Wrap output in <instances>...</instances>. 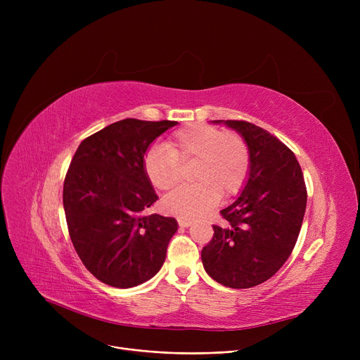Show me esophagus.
I'll return each mask as SVG.
<instances>
[{
    "label": "esophagus",
    "mask_w": 360,
    "mask_h": 360,
    "mask_svg": "<svg viewBox=\"0 0 360 360\" xmlns=\"http://www.w3.org/2000/svg\"><path fill=\"white\" fill-rule=\"evenodd\" d=\"M178 223H179V226H182V228H188V226L191 224V220L184 219V217H178Z\"/></svg>",
    "instance_id": "obj_1"
}]
</instances>
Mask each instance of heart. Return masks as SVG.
I'll use <instances>...</instances> for the list:
<instances>
[{
  "label": "heart",
  "instance_id": "b5f03b06",
  "mask_svg": "<svg viewBox=\"0 0 360 360\" xmlns=\"http://www.w3.org/2000/svg\"><path fill=\"white\" fill-rule=\"evenodd\" d=\"M195 159L190 185L175 188L162 200L166 213L198 217L220 200L238 194L251 169L250 147L235 131L193 124L172 132L166 144L156 143L144 153L143 170L159 191H167L179 178V162Z\"/></svg>",
  "mask_w": 360,
  "mask_h": 360
}]
</instances>
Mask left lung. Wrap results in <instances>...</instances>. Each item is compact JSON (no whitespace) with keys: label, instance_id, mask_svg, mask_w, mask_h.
Returning a JSON list of instances; mask_svg holds the SVG:
<instances>
[{"label":"left lung","instance_id":"1","mask_svg":"<svg viewBox=\"0 0 360 360\" xmlns=\"http://www.w3.org/2000/svg\"><path fill=\"white\" fill-rule=\"evenodd\" d=\"M250 147V178L239 198L220 212L223 226L201 251L220 285L248 289L273 277L292 254L307 209V185L293 151L267 129L228 120Z\"/></svg>","mask_w":360,"mask_h":360}]
</instances>
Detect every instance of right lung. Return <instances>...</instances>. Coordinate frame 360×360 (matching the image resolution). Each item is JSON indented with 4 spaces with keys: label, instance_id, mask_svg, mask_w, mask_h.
Masks as SVG:
<instances>
[{
    "label": "right lung",
    "instance_id": "1",
    "mask_svg": "<svg viewBox=\"0 0 360 360\" xmlns=\"http://www.w3.org/2000/svg\"><path fill=\"white\" fill-rule=\"evenodd\" d=\"M176 121L127 118L84 139L64 179L68 233L84 267L112 288H134L163 266L174 217L143 216L158 200L143 170L147 147Z\"/></svg>",
    "mask_w": 360,
    "mask_h": 360
}]
</instances>
